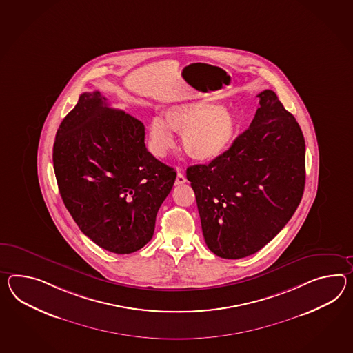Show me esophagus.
Instances as JSON below:
<instances>
[{
    "label": "esophagus",
    "mask_w": 353,
    "mask_h": 353,
    "mask_svg": "<svg viewBox=\"0 0 353 353\" xmlns=\"http://www.w3.org/2000/svg\"><path fill=\"white\" fill-rule=\"evenodd\" d=\"M186 181L188 180H186L185 174H183V173L179 172L177 173V177H176V182H174V183L179 186V185H183Z\"/></svg>",
    "instance_id": "1"
}]
</instances>
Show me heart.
I'll list each match as a JSON object with an SVG mask.
<instances>
[{"instance_id":"heart-1","label":"heart","mask_w":353,"mask_h":353,"mask_svg":"<svg viewBox=\"0 0 353 353\" xmlns=\"http://www.w3.org/2000/svg\"><path fill=\"white\" fill-rule=\"evenodd\" d=\"M173 130L182 132L188 154L199 161H213L231 145L236 123L230 111L208 101L173 105L165 120L150 121L149 137L155 154L164 155L174 145Z\"/></svg>"}]
</instances>
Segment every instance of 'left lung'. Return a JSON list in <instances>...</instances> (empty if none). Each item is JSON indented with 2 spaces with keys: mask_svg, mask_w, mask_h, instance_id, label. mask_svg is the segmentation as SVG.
<instances>
[{
  "mask_svg": "<svg viewBox=\"0 0 353 353\" xmlns=\"http://www.w3.org/2000/svg\"><path fill=\"white\" fill-rule=\"evenodd\" d=\"M259 97L249 129L209 164L190 165L208 248L246 258L273 240L299 207L305 188V139L273 90Z\"/></svg>",
  "mask_w": 353,
  "mask_h": 353,
  "instance_id": "1",
  "label": "left lung"
}]
</instances>
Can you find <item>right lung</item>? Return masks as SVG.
I'll return each instance as SVG.
<instances>
[{"mask_svg": "<svg viewBox=\"0 0 353 353\" xmlns=\"http://www.w3.org/2000/svg\"><path fill=\"white\" fill-rule=\"evenodd\" d=\"M143 122L83 93L61 122L53 168L61 198L80 231L99 248L131 254L154 233L176 171L146 149Z\"/></svg>", "mask_w": 353, "mask_h": 353, "instance_id": "1", "label": "right lung"}]
</instances>
